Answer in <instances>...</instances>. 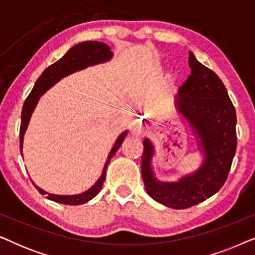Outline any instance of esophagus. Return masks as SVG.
I'll use <instances>...</instances> for the list:
<instances>
[{"mask_svg":"<svg viewBox=\"0 0 255 255\" xmlns=\"http://www.w3.org/2000/svg\"><path fill=\"white\" fill-rule=\"evenodd\" d=\"M146 131V125L142 123V122H134L131 127V134L135 135V137H140L145 133Z\"/></svg>","mask_w":255,"mask_h":255,"instance_id":"obj_1","label":"esophagus"}]
</instances>
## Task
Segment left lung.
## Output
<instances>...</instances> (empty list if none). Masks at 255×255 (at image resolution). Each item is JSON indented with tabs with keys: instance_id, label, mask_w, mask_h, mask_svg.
Listing matches in <instances>:
<instances>
[{
	"instance_id": "obj_1",
	"label": "left lung",
	"mask_w": 255,
	"mask_h": 255,
	"mask_svg": "<svg viewBox=\"0 0 255 255\" xmlns=\"http://www.w3.org/2000/svg\"><path fill=\"white\" fill-rule=\"evenodd\" d=\"M191 74L180 87L177 110L189 122L203 152L202 166L177 182H160L151 161L154 147L142 141L141 175L145 189L153 200L173 209H187L211 197L228 179L237 148V115L228 90L218 75L189 52Z\"/></svg>"
}]
</instances>
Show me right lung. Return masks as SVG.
Returning a JSON list of instances; mask_svg holds the SVG:
<instances>
[{
  "label": "right lung",
  "mask_w": 255,
  "mask_h": 255,
  "mask_svg": "<svg viewBox=\"0 0 255 255\" xmlns=\"http://www.w3.org/2000/svg\"><path fill=\"white\" fill-rule=\"evenodd\" d=\"M114 53L110 50L109 45L100 43V41H83L75 46H73L67 53H66L61 59H59L57 62L52 64L51 66L45 69L41 73V75L38 78V80L34 83L33 89L31 90L29 96L26 97L25 102H24L23 109H22V121H20V128H19V147H20V154L23 156V140H24V133H25L27 125H29L31 115H32L34 108H36L39 97L51 88L54 83H57L59 80L65 78L72 73L81 71V69L88 67V66H93L96 64H101V62H106L110 60L113 58ZM128 131H125L122 133L118 139L115 142L113 149L108 155V160L104 165L102 175L97 182L94 186L88 189L85 193L79 194V195H53L48 194L47 198L51 201L58 202V203L62 204H68V205H79L87 203V202L92 200L100 193L102 184L106 180V170L109 163L110 159L113 158L115 153L117 152V149L120 148V146L123 142L125 135H127ZM34 184V183H33ZM34 187L39 190L41 195L47 194L46 191H44L40 188H38L36 184Z\"/></svg>",
  "instance_id": "1"
}]
</instances>
